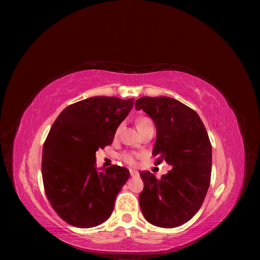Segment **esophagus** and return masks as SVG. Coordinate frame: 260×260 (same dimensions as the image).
<instances>
[{
	"mask_svg": "<svg viewBox=\"0 0 260 260\" xmlns=\"http://www.w3.org/2000/svg\"><path fill=\"white\" fill-rule=\"evenodd\" d=\"M130 176L132 178H136V177H139V172L135 169H130Z\"/></svg>",
	"mask_w": 260,
	"mask_h": 260,
	"instance_id": "1",
	"label": "esophagus"
}]
</instances>
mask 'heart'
Masks as SVG:
<instances>
[{
	"instance_id": "b5f03b06",
	"label": "heart",
	"mask_w": 260,
	"mask_h": 260,
	"mask_svg": "<svg viewBox=\"0 0 260 260\" xmlns=\"http://www.w3.org/2000/svg\"><path fill=\"white\" fill-rule=\"evenodd\" d=\"M136 123H137V128L139 129V128H141V127H143V125H146V124H148V123H153V122H152V120L149 119V118H147V117H141V118H139V119H137ZM119 130H120V127L117 129V133L119 132ZM120 157H121L123 161H125V162L129 164V165H133V164H135V156H133V155L130 154V153H124V154H122Z\"/></svg>"
}]
</instances>
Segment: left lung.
<instances>
[{
	"label": "left lung",
	"mask_w": 260,
	"mask_h": 260,
	"mask_svg": "<svg viewBox=\"0 0 260 260\" xmlns=\"http://www.w3.org/2000/svg\"><path fill=\"white\" fill-rule=\"evenodd\" d=\"M155 123V164L165 160L168 174L157 179L141 171L144 187L139 196L141 211L149 223L176 228L188 221L201 208L211 175V144L198 113L167 96H143L136 101Z\"/></svg>",
	"instance_id": "left-lung-1"
}]
</instances>
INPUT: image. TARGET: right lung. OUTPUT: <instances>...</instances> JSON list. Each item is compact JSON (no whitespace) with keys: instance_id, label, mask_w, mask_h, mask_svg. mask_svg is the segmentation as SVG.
<instances>
[{"instance_id":"add662e5","label":"right lung","mask_w":260,"mask_h":260,"mask_svg":"<svg viewBox=\"0 0 260 260\" xmlns=\"http://www.w3.org/2000/svg\"><path fill=\"white\" fill-rule=\"evenodd\" d=\"M135 100L94 96L67 106L54 121L42 152V178L53 209L69 224L93 228L105 222L130 172L99 168L95 153L113 143Z\"/></svg>"}]
</instances>
